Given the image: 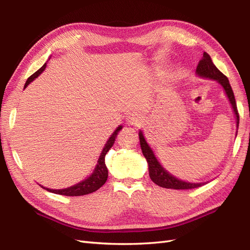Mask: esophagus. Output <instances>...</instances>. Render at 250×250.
I'll return each instance as SVG.
<instances>
[{
	"mask_svg": "<svg viewBox=\"0 0 250 250\" xmlns=\"http://www.w3.org/2000/svg\"><path fill=\"white\" fill-rule=\"evenodd\" d=\"M126 122H127L128 125L139 126L142 123V120H141V117L138 115V113L132 112V113H130V115L127 116Z\"/></svg>",
	"mask_w": 250,
	"mask_h": 250,
	"instance_id": "esophagus-1",
	"label": "esophagus"
}]
</instances>
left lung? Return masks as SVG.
Wrapping results in <instances>:
<instances>
[{"label":"left lung","instance_id":"8db88e82","mask_svg":"<svg viewBox=\"0 0 250 250\" xmlns=\"http://www.w3.org/2000/svg\"><path fill=\"white\" fill-rule=\"evenodd\" d=\"M196 75L200 78L215 80L221 85L226 97H228V99L230 103L233 115L236 117V123L238 128L239 113L237 110V104H236V100H234L233 92L229 84V81L228 77L224 76V75L217 69L216 65L213 63V62H211L209 55L206 52L203 53V57L199 62L197 69H196ZM139 137H140L142 152L148 163L149 176L155 185L166 188H174V190H190V188H198L207 184V183H190V181H186V180L177 178L176 176H174L173 174H171L169 171L166 170L163 167V165L158 162L152 148L150 147L145 137H144V133L142 130H139ZM236 137H237V132H236Z\"/></svg>","mask_w":250,"mask_h":250}]
</instances>
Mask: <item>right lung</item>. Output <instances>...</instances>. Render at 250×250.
<instances>
[{"mask_svg": "<svg viewBox=\"0 0 250 250\" xmlns=\"http://www.w3.org/2000/svg\"><path fill=\"white\" fill-rule=\"evenodd\" d=\"M46 66H47V62L44 63L39 71H36L33 75H31V76L27 79L24 88H26L35 78L39 77L40 75L44 71V69H46ZM122 128H123L122 125H119L117 127V129L112 132V134L107 140L106 144H105L103 147V150H102L99 158H98V162H97V165H96L93 173L90 174L89 176H87L85 179L79 181V183L76 185L71 186V187L65 188H59V190L49 188L46 187H42V185H40V186L42 188H43L44 190H47L49 192H52L54 194H59V195H65V196H82V195H87V194H90L93 192H96L98 188H100L105 183H106L107 177H108V170H107L106 165H105V155H106L108 150L112 147L113 144H115L117 135H118L119 131L122 129Z\"/></svg>", "mask_w": 250, "mask_h": 250, "instance_id": "1", "label": "right lung"}]
</instances>
